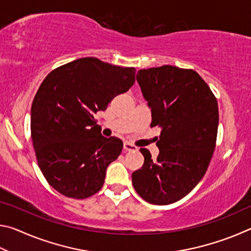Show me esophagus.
Wrapping results in <instances>:
<instances>
[{
	"label": "esophagus",
	"mask_w": 251,
	"mask_h": 251,
	"mask_svg": "<svg viewBox=\"0 0 251 251\" xmlns=\"http://www.w3.org/2000/svg\"><path fill=\"white\" fill-rule=\"evenodd\" d=\"M123 148H124V151H137V147L133 145V144H129V143H124V146H123Z\"/></svg>",
	"instance_id": "1"
}]
</instances>
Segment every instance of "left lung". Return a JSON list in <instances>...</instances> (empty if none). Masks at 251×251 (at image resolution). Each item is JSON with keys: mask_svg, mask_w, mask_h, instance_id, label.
Returning <instances> with one entry per match:
<instances>
[{"mask_svg": "<svg viewBox=\"0 0 251 251\" xmlns=\"http://www.w3.org/2000/svg\"><path fill=\"white\" fill-rule=\"evenodd\" d=\"M136 79L160 127L157 158L141 148L144 165L131 175L137 194L154 205H169L188 195L205 175L215 151L218 104L197 72L164 65L139 70Z\"/></svg>", "mask_w": 251, "mask_h": 251, "instance_id": "obj_1", "label": "left lung"}]
</instances>
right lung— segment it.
Returning a JSON list of instances; mask_svg holds the SVG:
<instances>
[{
	"instance_id": "1",
	"label": "right lung",
	"mask_w": 251,
	"mask_h": 251,
	"mask_svg": "<svg viewBox=\"0 0 251 251\" xmlns=\"http://www.w3.org/2000/svg\"><path fill=\"white\" fill-rule=\"evenodd\" d=\"M134 67L83 57L55 69L34 97L31 134L39 167L66 197H91L104 184L106 169L123 142L100 134L94 115L135 83Z\"/></svg>"
}]
</instances>
